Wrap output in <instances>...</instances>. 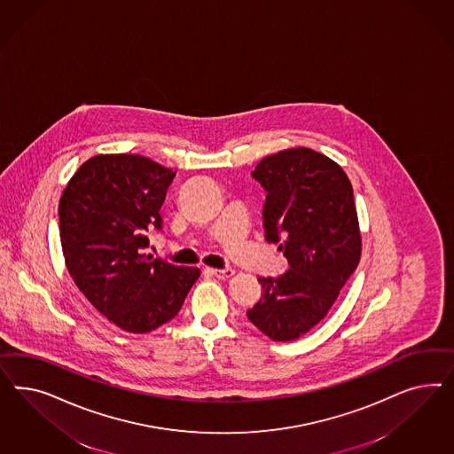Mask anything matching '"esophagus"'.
I'll use <instances>...</instances> for the list:
<instances>
[{"label":"esophagus","instance_id":"34e87169","mask_svg":"<svg viewBox=\"0 0 454 454\" xmlns=\"http://www.w3.org/2000/svg\"><path fill=\"white\" fill-rule=\"evenodd\" d=\"M207 273H209L211 276H216V278H221V279H224V278L233 276L234 271L231 268H223V270H218V268H207Z\"/></svg>","mask_w":454,"mask_h":454}]
</instances>
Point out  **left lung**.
Wrapping results in <instances>:
<instances>
[{
    "mask_svg": "<svg viewBox=\"0 0 454 454\" xmlns=\"http://www.w3.org/2000/svg\"><path fill=\"white\" fill-rule=\"evenodd\" d=\"M253 178L266 190L264 238L289 268L258 278L262 294L247 317L273 341H293L328 315L361 258L353 186L343 168L309 148L262 158Z\"/></svg>",
    "mask_w": 454,
    "mask_h": 454,
    "instance_id": "left-lung-1",
    "label": "left lung"
}]
</instances>
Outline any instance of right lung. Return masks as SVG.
Returning a JSON list of instances; mask_svg holds the SVG:
<instances>
[{"label": "right lung", "instance_id": "right-lung-1", "mask_svg": "<svg viewBox=\"0 0 454 454\" xmlns=\"http://www.w3.org/2000/svg\"><path fill=\"white\" fill-rule=\"evenodd\" d=\"M175 171L139 154H97L59 200V238L74 285L120 330L143 334L176 317L201 275L152 254L146 231L161 230Z\"/></svg>", "mask_w": 454, "mask_h": 454}]
</instances>
